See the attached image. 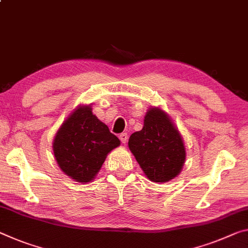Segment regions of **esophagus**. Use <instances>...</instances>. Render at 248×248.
Instances as JSON below:
<instances>
[{
  "instance_id": "34e87169",
  "label": "esophagus",
  "mask_w": 248,
  "mask_h": 248,
  "mask_svg": "<svg viewBox=\"0 0 248 248\" xmlns=\"http://www.w3.org/2000/svg\"><path fill=\"white\" fill-rule=\"evenodd\" d=\"M119 139L123 143H125L128 141V135L125 132H123L121 135H119Z\"/></svg>"
}]
</instances>
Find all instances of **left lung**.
Returning a JSON list of instances; mask_svg holds the SVG:
<instances>
[{"label": "left lung", "mask_w": 248, "mask_h": 248, "mask_svg": "<svg viewBox=\"0 0 248 248\" xmlns=\"http://www.w3.org/2000/svg\"><path fill=\"white\" fill-rule=\"evenodd\" d=\"M128 144L145 175L153 182L174 179L186 160L182 137L158 108L149 110L142 130L132 133Z\"/></svg>", "instance_id": "8db88e82"}]
</instances>
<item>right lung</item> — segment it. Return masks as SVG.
<instances>
[{
	"instance_id": "add662e5",
	"label": "right lung",
	"mask_w": 248,
	"mask_h": 248,
	"mask_svg": "<svg viewBox=\"0 0 248 248\" xmlns=\"http://www.w3.org/2000/svg\"><path fill=\"white\" fill-rule=\"evenodd\" d=\"M119 144L120 140L86 106L75 110L62 124L53 149L62 172L86 183L95 178L108 153Z\"/></svg>"
}]
</instances>
